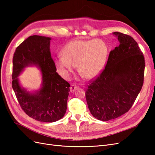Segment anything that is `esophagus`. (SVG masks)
<instances>
[{
    "label": "esophagus",
    "instance_id": "obj_1",
    "mask_svg": "<svg viewBox=\"0 0 155 155\" xmlns=\"http://www.w3.org/2000/svg\"><path fill=\"white\" fill-rule=\"evenodd\" d=\"M78 88H79V87H78L76 85H74V84H73V85H71V86H70V92H73L75 91H76Z\"/></svg>",
    "mask_w": 155,
    "mask_h": 155
}]
</instances>
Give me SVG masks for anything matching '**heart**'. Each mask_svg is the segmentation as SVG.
Instances as JSON below:
<instances>
[{"label":"heart","instance_id":"obj_1","mask_svg":"<svg viewBox=\"0 0 155 155\" xmlns=\"http://www.w3.org/2000/svg\"><path fill=\"white\" fill-rule=\"evenodd\" d=\"M108 54L109 48L101 40H74L64 46L62 55L54 59V64L65 78H69L78 67V72L83 78L92 79L104 70Z\"/></svg>","mask_w":155,"mask_h":155}]
</instances>
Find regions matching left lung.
<instances>
[{
	"label": "left lung",
	"instance_id": "obj_1",
	"mask_svg": "<svg viewBox=\"0 0 155 155\" xmlns=\"http://www.w3.org/2000/svg\"><path fill=\"white\" fill-rule=\"evenodd\" d=\"M119 41L112 50L105 69L85 92L92 115L101 121L118 118L128 112L143 83L145 60L132 37L112 33Z\"/></svg>",
	"mask_w": 155,
	"mask_h": 155
}]
</instances>
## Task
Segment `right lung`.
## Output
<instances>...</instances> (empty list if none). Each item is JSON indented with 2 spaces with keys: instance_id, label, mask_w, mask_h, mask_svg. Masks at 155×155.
Listing matches in <instances>:
<instances>
[{
  "instance_id": "add662e5",
  "label": "right lung",
  "mask_w": 155,
  "mask_h": 155,
  "mask_svg": "<svg viewBox=\"0 0 155 155\" xmlns=\"http://www.w3.org/2000/svg\"><path fill=\"white\" fill-rule=\"evenodd\" d=\"M50 37L31 35L16 48L13 58L12 88L22 109L31 118L54 122L66 113L70 84L56 72L50 51ZM28 66H36L41 74V87L30 92L18 77Z\"/></svg>"
}]
</instances>
